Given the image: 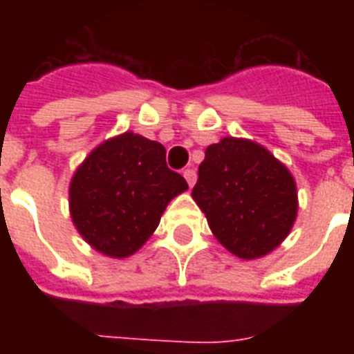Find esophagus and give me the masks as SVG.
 Wrapping results in <instances>:
<instances>
[{
    "label": "esophagus",
    "instance_id": "1",
    "mask_svg": "<svg viewBox=\"0 0 354 354\" xmlns=\"http://www.w3.org/2000/svg\"><path fill=\"white\" fill-rule=\"evenodd\" d=\"M183 178L187 180L189 187H193L194 182H196V171H194V169H185V171H183Z\"/></svg>",
    "mask_w": 354,
    "mask_h": 354
}]
</instances>
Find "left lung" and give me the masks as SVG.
I'll return each instance as SVG.
<instances>
[{
    "label": "left lung",
    "mask_w": 354,
    "mask_h": 354,
    "mask_svg": "<svg viewBox=\"0 0 354 354\" xmlns=\"http://www.w3.org/2000/svg\"><path fill=\"white\" fill-rule=\"evenodd\" d=\"M193 198L213 235L241 259H257L283 242L297 213L296 182L261 145L224 138L205 149Z\"/></svg>",
    "instance_id": "left-lung-1"
}]
</instances>
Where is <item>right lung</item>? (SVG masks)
<instances>
[{"mask_svg":"<svg viewBox=\"0 0 354 354\" xmlns=\"http://www.w3.org/2000/svg\"><path fill=\"white\" fill-rule=\"evenodd\" d=\"M185 189L182 174L167 167L163 145L127 132L99 145L77 169L69 209L88 244L122 259L143 246Z\"/></svg>","mask_w":354,"mask_h":354,"instance_id":"right-lung-1","label":"right lung"}]
</instances>
